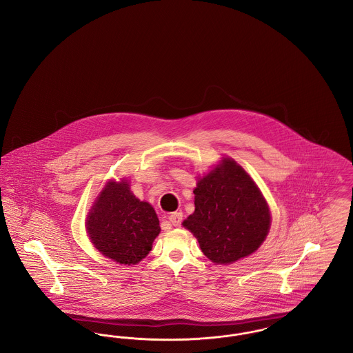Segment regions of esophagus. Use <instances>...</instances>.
<instances>
[{"instance_id": "esophagus-1", "label": "esophagus", "mask_w": 353, "mask_h": 353, "mask_svg": "<svg viewBox=\"0 0 353 353\" xmlns=\"http://www.w3.org/2000/svg\"><path fill=\"white\" fill-rule=\"evenodd\" d=\"M168 221L170 223L174 225V227H179L181 224H182V221H183V214L182 212H172V214H170V216H168Z\"/></svg>"}]
</instances>
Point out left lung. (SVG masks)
Instances as JSON below:
<instances>
[{"label": "left lung", "mask_w": 353, "mask_h": 353, "mask_svg": "<svg viewBox=\"0 0 353 353\" xmlns=\"http://www.w3.org/2000/svg\"><path fill=\"white\" fill-rule=\"evenodd\" d=\"M195 211L185 222L204 255L230 264L255 252L268 235L271 214L259 187L231 158L201 178L194 190Z\"/></svg>", "instance_id": "8db88e82"}]
</instances>
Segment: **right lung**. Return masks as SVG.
Here are the masks:
<instances>
[{
  "label": "right lung",
  "instance_id": "right-lung-1",
  "mask_svg": "<svg viewBox=\"0 0 353 353\" xmlns=\"http://www.w3.org/2000/svg\"><path fill=\"white\" fill-rule=\"evenodd\" d=\"M86 230L103 256L125 265L146 258L161 232L155 210L135 198L126 181H110L103 187L88 215Z\"/></svg>",
  "mask_w": 353,
  "mask_h": 353
}]
</instances>
